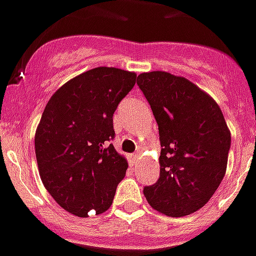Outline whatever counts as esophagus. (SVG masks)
<instances>
[{
	"label": "esophagus",
	"instance_id": "1",
	"mask_svg": "<svg viewBox=\"0 0 256 256\" xmlns=\"http://www.w3.org/2000/svg\"><path fill=\"white\" fill-rule=\"evenodd\" d=\"M130 162H132V163H136V162H137V155L136 154L130 155Z\"/></svg>",
	"mask_w": 256,
	"mask_h": 256
}]
</instances>
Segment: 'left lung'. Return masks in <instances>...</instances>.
I'll list each match as a JSON object with an SVG mask.
<instances>
[{
	"label": "left lung",
	"instance_id": "1",
	"mask_svg": "<svg viewBox=\"0 0 256 256\" xmlns=\"http://www.w3.org/2000/svg\"><path fill=\"white\" fill-rule=\"evenodd\" d=\"M159 126L160 178L144 189L158 212L181 218L202 208L224 178L230 148L222 108L200 86L166 71L137 80Z\"/></svg>",
	"mask_w": 256,
	"mask_h": 256
}]
</instances>
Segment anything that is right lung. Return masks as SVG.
<instances>
[{
  "label": "right lung",
  "mask_w": 256,
  "mask_h": 256,
  "mask_svg": "<svg viewBox=\"0 0 256 256\" xmlns=\"http://www.w3.org/2000/svg\"><path fill=\"white\" fill-rule=\"evenodd\" d=\"M136 72L97 67L72 78L52 96L34 134L44 186L78 218L110 208L126 176V156L108 144L112 115L136 84Z\"/></svg>",
  "instance_id": "obj_1"
}]
</instances>
